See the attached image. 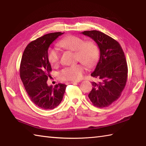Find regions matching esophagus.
I'll use <instances>...</instances> for the list:
<instances>
[{"instance_id": "obj_1", "label": "esophagus", "mask_w": 146, "mask_h": 146, "mask_svg": "<svg viewBox=\"0 0 146 146\" xmlns=\"http://www.w3.org/2000/svg\"><path fill=\"white\" fill-rule=\"evenodd\" d=\"M78 83V82H69L68 83V84H77V83Z\"/></svg>"}]
</instances>
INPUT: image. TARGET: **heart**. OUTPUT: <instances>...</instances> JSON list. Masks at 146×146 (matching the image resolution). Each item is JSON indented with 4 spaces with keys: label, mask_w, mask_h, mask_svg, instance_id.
Instances as JSON below:
<instances>
[{
    "label": "heart",
    "mask_w": 146,
    "mask_h": 146,
    "mask_svg": "<svg viewBox=\"0 0 146 146\" xmlns=\"http://www.w3.org/2000/svg\"><path fill=\"white\" fill-rule=\"evenodd\" d=\"M58 44L66 50L75 51L76 60L80 61L88 68L94 66L98 61V48L93 41H85L80 37L70 35L61 39ZM47 58L49 63L55 66L60 61V54L56 48H49L48 49ZM84 71L85 67L81 64H78L63 68L58 73V76L64 81H77L82 78Z\"/></svg>",
    "instance_id": "obj_1"
}]
</instances>
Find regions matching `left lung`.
<instances>
[{
	"mask_svg": "<svg viewBox=\"0 0 146 146\" xmlns=\"http://www.w3.org/2000/svg\"><path fill=\"white\" fill-rule=\"evenodd\" d=\"M97 43L100 49V59L91 76L100 80L92 82L93 88L88 94L94 106L104 108L118 100L124 89L128 68L125 54L116 40L98 31L81 33Z\"/></svg>",
	"mask_w": 146,
	"mask_h": 146,
	"instance_id": "obj_1",
	"label": "left lung"
}]
</instances>
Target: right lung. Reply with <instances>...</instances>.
<instances>
[{"mask_svg": "<svg viewBox=\"0 0 146 146\" xmlns=\"http://www.w3.org/2000/svg\"><path fill=\"white\" fill-rule=\"evenodd\" d=\"M64 33L45 35L31 42L24 49L20 65V76L26 92L34 104L42 109H53L63 100L66 85L48 86L52 71L47 58L49 46Z\"/></svg>", "mask_w": 146, "mask_h": 146, "instance_id": "obj_1", "label": "right lung"}]
</instances>
